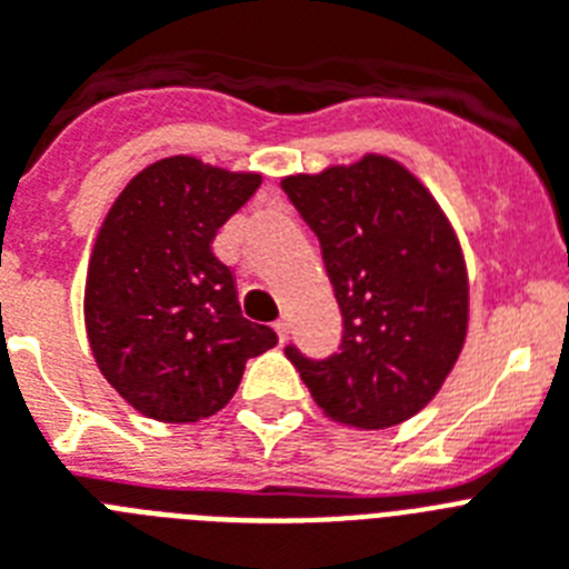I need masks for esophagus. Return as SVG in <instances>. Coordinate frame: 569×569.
<instances>
[{
  "label": "esophagus",
  "instance_id": "34e87169",
  "mask_svg": "<svg viewBox=\"0 0 569 569\" xmlns=\"http://www.w3.org/2000/svg\"><path fill=\"white\" fill-rule=\"evenodd\" d=\"M276 335H279V342H284V340H288V319H279V322H276Z\"/></svg>",
  "mask_w": 569,
  "mask_h": 569
}]
</instances>
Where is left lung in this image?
I'll use <instances>...</instances> for the list:
<instances>
[{
  "label": "left lung",
  "instance_id": "left-lung-1",
  "mask_svg": "<svg viewBox=\"0 0 569 569\" xmlns=\"http://www.w3.org/2000/svg\"><path fill=\"white\" fill-rule=\"evenodd\" d=\"M342 313L335 355L290 363L326 416L360 430L412 419L442 389L468 331V273L445 211L396 159L284 177Z\"/></svg>",
  "mask_w": 569,
  "mask_h": 569
}]
</instances>
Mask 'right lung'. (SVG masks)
I'll return each instance as SVG.
<instances>
[{
  "label": "right lung",
  "instance_id": "obj_1",
  "mask_svg": "<svg viewBox=\"0 0 569 569\" xmlns=\"http://www.w3.org/2000/svg\"><path fill=\"white\" fill-rule=\"evenodd\" d=\"M261 186L194 157L136 173L107 211L89 258L83 319L110 387L148 419L186 425L229 403L247 360L279 337L241 313L218 229Z\"/></svg>",
  "mask_w": 569,
  "mask_h": 569
}]
</instances>
